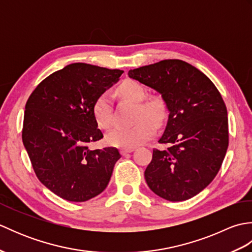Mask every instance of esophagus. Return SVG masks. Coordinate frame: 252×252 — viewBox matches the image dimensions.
I'll use <instances>...</instances> for the list:
<instances>
[{
	"label": "esophagus",
	"mask_w": 252,
	"mask_h": 252,
	"mask_svg": "<svg viewBox=\"0 0 252 252\" xmlns=\"http://www.w3.org/2000/svg\"><path fill=\"white\" fill-rule=\"evenodd\" d=\"M132 152H134V148H122V149H120V153H121L122 156H126V155L130 154Z\"/></svg>",
	"instance_id": "obj_1"
}]
</instances>
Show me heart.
<instances>
[{
  "instance_id": "b5f03b06",
  "label": "heart",
  "mask_w": 252,
  "mask_h": 252,
  "mask_svg": "<svg viewBox=\"0 0 252 252\" xmlns=\"http://www.w3.org/2000/svg\"><path fill=\"white\" fill-rule=\"evenodd\" d=\"M118 93L122 97L138 103L135 116L137 122L131 126H115L106 134V142L114 147L134 148L154 136L156 126H161L167 121L169 115L167 100L160 94L146 96V89L132 79L125 80L118 87ZM93 114L100 126H111L114 114L108 93L100 94L95 99Z\"/></svg>"
}]
</instances>
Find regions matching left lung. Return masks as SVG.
Returning a JSON list of instances; mask_svg holds the SVG:
<instances>
[{
	"mask_svg": "<svg viewBox=\"0 0 252 252\" xmlns=\"http://www.w3.org/2000/svg\"><path fill=\"white\" fill-rule=\"evenodd\" d=\"M129 77L156 90L167 100L169 119L145 170L155 194L169 201L196 196L216 178L228 147L226 106L205 73L180 60L133 69Z\"/></svg>",
	"mask_w": 252,
	"mask_h": 252,
	"instance_id": "left-lung-1",
	"label": "left lung"
}]
</instances>
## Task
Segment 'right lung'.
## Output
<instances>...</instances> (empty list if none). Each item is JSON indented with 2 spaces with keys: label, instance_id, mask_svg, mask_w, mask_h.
Masks as SVG:
<instances>
[{
  "label": "right lung",
  "instance_id": "1",
  "mask_svg": "<svg viewBox=\"0 0 252 252\" xmlns=\"http://www.w3.org/2000/svg\"><path fill=\"white\" fill-rule=\"evenodd\" d=\"M122 72L70 63L45 78L27 100L24 146L36 178L63 199L87 201L109 183L121 155L115 147L89 148L103 138L93 105Z\"/></svg>",
  "mask_w": 252,
  "mask_h": 252
}]
</instances>
